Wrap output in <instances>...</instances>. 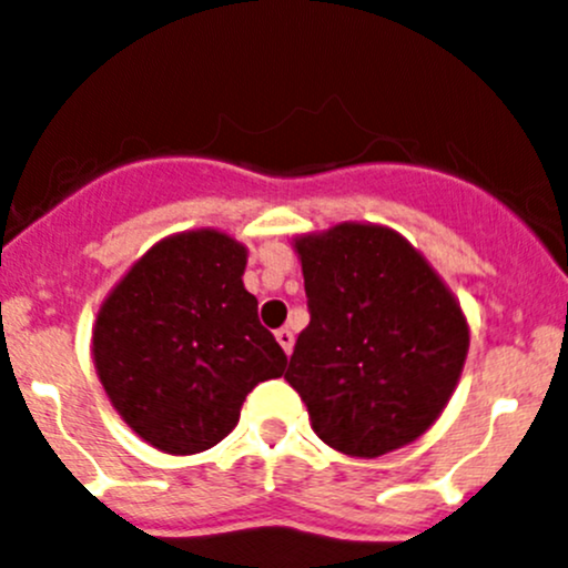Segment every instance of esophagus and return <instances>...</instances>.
Listing matches in <instances>:
<instances>
[{
    "mask_svg": "<svg viewBox=\"0 0 568 568\" xmlns=\"http://www.w3.org/2000/svg\"><path fill=\"white\" fill-rule=\"evenodd\" d=\"M274 336H277L280 347H283L285 353H288V356H291V349H294V333H291V327H280V331L274 333Z\"/></svg>",
    "mask_w": 568,
    "mask_h": 568,
    "instance_id": "34e87169",
    "label": "esophagus"
}]
</instances>
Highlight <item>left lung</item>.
Here are the masks:
<instances>
[{
	"mask_svg": "<svg viewBox=\"0 0 568 568\" xmlns=\"http://www.w3.org/2000/svg\"><path fill=\"white\" fill-rule=\"evenodd\" d=\"M308 327L285 381L336 452L381 457L420 437L445 409L465 356L459 302L426 260L373 224L296 241Z\"/></svg>",
	"mask_w": 568,
	"mask_h": 568,
	"instance_id": "8db88e82",
	"label": "left lung"
}]
</instances>
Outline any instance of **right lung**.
Instances as JSON below:
<instances>
[{
	"label": "right lung",
	"mask_w": 568,
	"mask_h": 568,
	"mask_svg": "<svg viewBox=\"0 0 568 568\" xmlns=\"http://www.w3.org/2000/svg\"><path fill=\"white\" fill-rule=\"evenodd\" d=\"M246 248L215 230L156 243L98 314L94 367L105 395L145 443L199 454L235 428L260 381L288 356L243 288Z\"/></svg>",
	"instance_id": "obj_1"
}]
</instances>
